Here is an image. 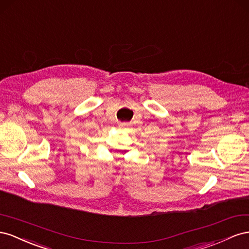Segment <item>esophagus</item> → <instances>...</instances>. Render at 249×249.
<instances>
[{
	"label": "esophagus",
	"mask_w": 249,
	"mask_h": 249,
	"mask_svg": "<svg viewBox=\"0 0 249 249\" xmlns=\"http://www.w3.org/2000/svg\"><path fill=\"white\" fill-rule=\"evenodd\" d=\"M129 127V125L127 124V123H122V124H120V128L121 129H127Z\"/></svg>",
	"instance_id": "1"
}]
</instances>
